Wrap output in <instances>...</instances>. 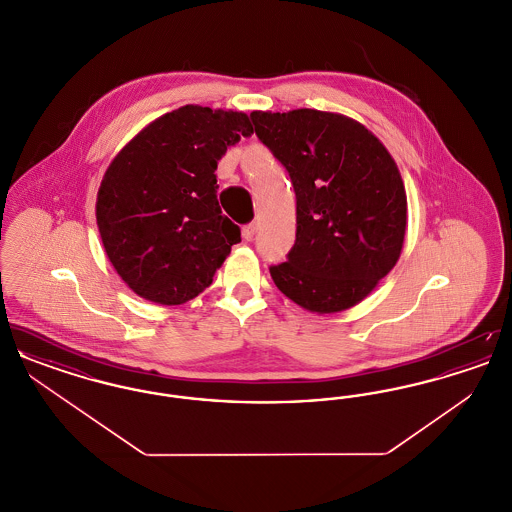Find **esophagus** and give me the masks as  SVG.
I'll list each match as a JSON object with an SVG mask.
<instances>
[{
	"label": "esophagus",
	"instance_id": "1",
	"mask_svg": "<svg viewBox=\"0 0 512 512\" xmlns=\"http://www.w3.org/2000/svg\"><path fill=\"white\" fill-rule=\"evenodd\" d=\"M253 234H255V224H245L244 228H242V238H244L245 242H249L253 238Z\"/></svg>",
	"mask_w": 512,
	"mask_h": 512
}]
</instances>
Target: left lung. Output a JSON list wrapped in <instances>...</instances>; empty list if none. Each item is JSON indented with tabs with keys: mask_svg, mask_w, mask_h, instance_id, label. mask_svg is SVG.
I'll use <instances>...</instances> for the list:
<instances>
[{
	"mask_svg": "<svg viewBox=\"0 0 512 512\" xmlns=\"http://www.w3.org/2000/svg\"><path fill=\"white\" fill-rule=\"evenodd\" d=\"M257 138L290 174L297 230L276 288L313 313L345 311L395 267L407 228V195L382 142L338 113L253 111Z\"/></svg>",
	"mask_w": 512,
	"mask_h": 512,
	"instance_id": "left-lung-1",
	"label": "left lung"
}]
</instances>
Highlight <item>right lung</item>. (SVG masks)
<instances>
[{
  "mask_svg": "<svg viewBox=\"0 0 512 512\" xmlns=\"http://www.w3.org/2000/svg\"><path fill=\"white\" fill-rule=\"evenodd\" d=\"M251 134L245 113L184 105L122 147L101 180L96 219L105 253L132 292L180 305L211 286L242 240L220 211L217 163Z\"/></svg>",
  "mask_w": 512,
  "mask_h": 512,
  "instance_id": "1",
  "label": "right lung"
}]
</instances>
